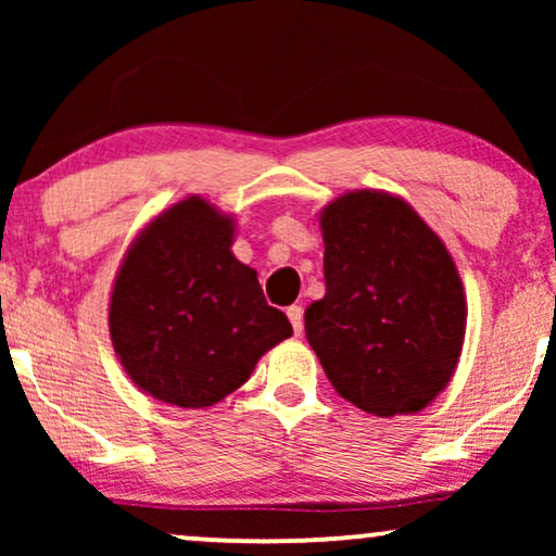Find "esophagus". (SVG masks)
I'll use <instances>...</instances> for the list:
<instances>
[{
  "label": "esophagus",
  "mask_w": 556,
  "mask_h": 556,
  "mask_svg": "<svg viewBox=\"0 0 556 556\" xmlns=\"http://www.w3.org/2000/svg\"><path fill=\"white\" fill-rule=\"evenodd\" d=\"M288 318H291L293 331L301 337V331H303V308L301 306H291V308H288Z\"/></svg>",
  "instance_id": "esophagus-1"
}]
</instances>
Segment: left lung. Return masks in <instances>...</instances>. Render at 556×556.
I'll return each mask as SVG.
<instances>
[{
  "label": "left lung",
  "mask_w": 556,
  "mask_h": 556,
  "mask_svg": "<svg viewBox=\"0 0 556 556\" xmlns=\"http://www.w3.org/2000/svg\"><path fill=\"white\" fill-rule=\"evenodd\" d=\"M326 295L306 339L341 397L377 417L415 415L445 390L466 341L463 280L405 197L349 189L318 212Z\"/></svg>",
  "instance_id": "obj_1"
}]
</instances>
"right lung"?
<instances>
[{"label":"right lung","mask_w":556,"mask_h":556,"mask_svg":"<svg viewBox=\"0 0 556 556\" xmlns=\"http://www.w3.org/2000/svg\"><path fill=\"white\" fill-rule=\"evenodd\" d=\"M235 230L230 212L189 194L141 227L113 278V352L162 405H217L293 333L265 303L257 273L235 257Z\"/></svg>","instance_id":"add662e5"}]
</instances>
